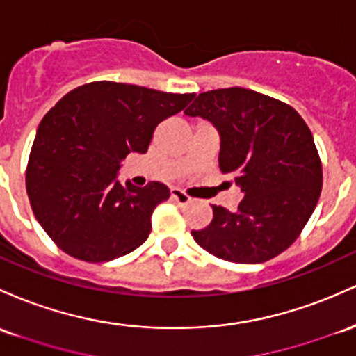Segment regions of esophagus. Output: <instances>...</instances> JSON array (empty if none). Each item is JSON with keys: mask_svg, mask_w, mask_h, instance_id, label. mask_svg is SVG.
Instances as JSON below:
<instances>
[{"mask_svg": "<svg viewBox=\"0 0 356 356\" xmlns=\"http://www.w3.org/2000/svg\"><path fill=\"white\" fill-rule=\"evenodd\" d=\"M172 199H174L179 206H186L191 202V197L181 189H172Z\"/></svg>", "mask_w": 356, "mask_h": 356, "instance_id": "1", "label": "esophagus"}]
</instances>
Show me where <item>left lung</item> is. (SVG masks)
<instances>
[{
  "mask_svg": "<svg viewBox=\"0 0 356 356\" xmlns=\"http://www.w3.org/2000/svg\"><path fill=\"white\" fill-rule=\"evenodd\" d=\"M220 134V169L243 199L235 213L213 206L199 247L235 264H261L291 247L309 221L323 187L314 138L294 108L245 88L201 92L186 109Z\"/></svg>",
  "mask_w": 356,
  "mask_h": 356,
  "instance_id": "8db88e82",
  "label": "left lung"
}]
</instances>
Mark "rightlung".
Masks as SVG:
<instances>
[{"instance_id": "1", "label": "right lung", "mask_w": 356, "mask_h": 356, "mask_svg": "<svg viewBox=\"0 0 356 356\" xmlns=\"http://www.w3.org/2000/svg\"><path fill=\"white\" fill-rule=\"evenodd\" d=\"M194 96L97 81L72 89L47 113L30 152L26 193L58 248L97 264L147 240L152 213L170 191L162 182L121 184V162L131 152L145 154L160 121Z\"/></svg>"}]
</instances>
